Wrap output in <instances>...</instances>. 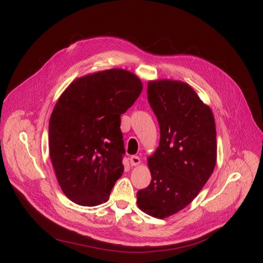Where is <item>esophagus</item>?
<instances>
[{
    "mask_svg": "<svg viewBox=\"0 0 263 263\" xmlns=\"http://www.w3.org/2000/svg\"><path fill=\"white\" fill-rule=\"evenodd\" d=\"M130 163L132 166H136V165H139L141 163V159L137 156H132V157H130Z\"/></svg>",
    "mask_w": 263,
    "mask_h": 263,
    "instance_id": "obj_1",
    "label": "esophagus"
}]
</instances>
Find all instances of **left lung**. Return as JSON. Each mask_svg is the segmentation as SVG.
<instances>
[{
	"label": "left lung",
	"instance_id": "obj_1",
	"mask_svg": "<svg viewBox=\"0 0 263 263\" xmlns=\"http://www.w3.org/2000/svg\"><path fill=\"white\" fill-rule=\"evenodd\" d=\"M148 102L160 126V144L148 158L150 184L137 192V205L157 218L192 202L216 164V131L211 108L181 81H151Z\"/></svg>",
	"mask_w": 263,
	"mask_h": 263
}]
</instances>
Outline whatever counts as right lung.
<instances>
[{
	"label": "right lung",
	"instance_id": "obj_1",
	"mask_svg": "<svg viewBox=\"0 0 263 263\" xmlns=\"http://www.w3.org/2000/svg\"><path fill=\"white\" fill-rule=\"evenodd\" d=\"M143 90L141 80L108 69L74 80L61 95L49 122V150L64 194L77 204L107 201L123 173L120 115Z\"/></svg>",
	"mask_w": 263,
	"mask_h": 263
}]
</instances>
